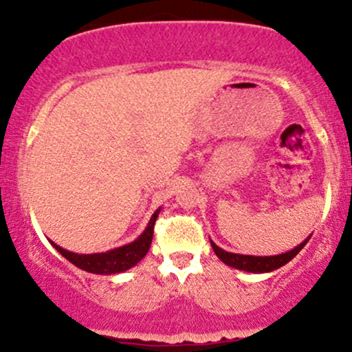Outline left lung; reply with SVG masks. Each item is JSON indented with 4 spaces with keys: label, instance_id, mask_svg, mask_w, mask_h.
Here are the masks:
<instances>
[{
    "label": "left lung",
    "instance_id": "left-lung-1",
    "mask_svg": "<svg viewBox=\"0 0 352 352\" xmlns=\"http://www.w3.org/2000/svg\"><path fill=\"white\" fill-rule=\"evenodd\" d=\"M311 235L306 238L305 241H301L300 245L294 246L293 250L289 252H285L281 254H272V256H254V254H240V253H232V252H225L223 248L217 246L213 243V240H210L212 243L213 252L225 265L232 266V268L240 270V272H246V273H270L274 272V270L281 268L285 266L288 261H292L298 253L301 252L302 246L308 243V240Z\"/></svg>",
    "mask_w": 352,
    "mask_h": 352
}]
</instances>
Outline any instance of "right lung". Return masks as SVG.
<instances>
[{
  "label": "right lung",
  "mask_w": 352,
  "mask_h": 352,
  "mask_svg": "<svg viewBox=\"0 0 352 352\" xmlns=\"http://www.w3.org/2000/svg\"><path fill=\"white\" fill-rule=\"evenodd\" d=\"M160 210L157 208L153 212V215L148 220L147 227L139 236L135 238L132 243L122 245L119 248L109 250V252L102 253H74L69 250L63 248L58 243L50 240V243L54 246L58 252L66 258L67 261H71L72 265L78 266L79 270H84L87 273L94 274H116V273H124L127 270H131L132 266H135L140 260L147 254L148 248H151L152 238H153V225H155L157 217H159Z\"/></svg>",
  "instance_id": "right-lung-1"
}]
</instances>
